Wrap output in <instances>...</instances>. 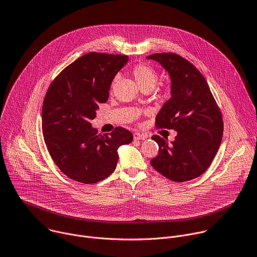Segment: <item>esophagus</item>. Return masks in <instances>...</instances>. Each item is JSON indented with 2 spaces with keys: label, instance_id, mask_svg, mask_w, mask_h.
Returning a JSON list of instances; mask_svg holds the SVG:
<instances>
[{
  "label": "esophagus",
  "instance_id": "obj_1",
  "mask_svg": "<svg viewBox=\"0 0 257 257\" xmlns=\"http://www.w3.org/2000/svg\"><path fill=\"white\" fill-rule=\"evenodd\" d=\"M148 138L147 134H141V133H135L134 139L135 140H146Z\"/></svg>",
  "mask_w": 257,
  "mask_h": 257
}]
</instances>
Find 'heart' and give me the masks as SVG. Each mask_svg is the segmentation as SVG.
<instances>
[{
	"mask_svg": "<svg viewBox=\"0 0 257 257\" xmlns=\"http://www.w3.org/2000/svg\"><path fill=\"white\" fill-rule=\"evenodd\" d=\"M133 76L140 88L145 86L155 85L157 81V74L151 67L146 65H138L133 70ZM114 85V83H113Z\"/></svg>",
	"mask_w": 257,
	"mask_h": 257,
	"instance_id": "1",
	"label": "heart"
}]
</instances>
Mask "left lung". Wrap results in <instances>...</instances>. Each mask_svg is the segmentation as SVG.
Returning a JSON list of instances; mask_svg holds the SVG:
<instances>
[{
  "label": "left lung",
  "instance_id": "obj_1",
  "mask_svg": "<svg viewBox=\"0 0 257 257\" xmlns=\"http://www.w3.org/2000/svg\"><path fill=\"white\" fill-rule=\"evenodd\" d=\"M159 63L170 78V99L156 116L158 127L173 128L175 140L153 136L159 154L153 168L168 179L184 182L210 167L220 148L223 119L210 87L199 71L176 54L147 57Z\"/></svg>",
  "mask_w": 257,
  "mask_h": 257
}]
</instances>
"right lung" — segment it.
<instances>
[{"label": "right lung", "mask_w": 257, "mask_h": 257, "mask_svg": "<svg viewBox=\"0 0 257 257\" xmlns=\"http://www.w3.org/2000/svg\"><path fill=\"white\" fill-rule=\"evenodd\" d=\"M127 61L122 55H84L67 67L46 92L41 116L44 142L56 165L73 180L91 184L108 177L116 168L117 150L134 139L121 126L100 135L91 124Z\"/></svg>", "instance_id": "1"}]
</instances>
